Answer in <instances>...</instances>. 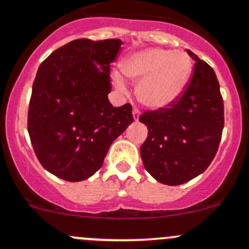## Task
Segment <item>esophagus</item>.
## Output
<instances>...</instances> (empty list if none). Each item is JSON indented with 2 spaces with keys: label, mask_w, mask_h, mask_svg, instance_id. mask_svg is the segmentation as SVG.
I'll return each mask as SVG.
<instances>
[{
  "label": "esophagus",
  "mask_w": 249,
  "mask_h": 249,
  "mask_svg": "<svg viewBox=\"0 0 249 249\" xmlns=\"http://www.w3.org/2000/svg\"><path fill=\"white\" fill-rule=\"evenodd\" d=\"M132 114H134V119H135V122H137V120H139V118H140V114H141L140 109H139V108H136V107H135V108H134V112H132Z\"/></svg>",
  "instance_id": "esophagus-1"
}]
</instances>
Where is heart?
I'll return each mask as SVG.
<instances>
[{"label":"heart","mask_w":249,"mask_h":249,"mask_svg":"<svg viewBox=\"0 0 249 249\" xmlns=\"http://www.w3.org/2000/svg\"><path fill=\"white\" fill-rule=\"evenodd\" d=\"M193 62L180 50L148 48L129 55L123 62V71H115L114 78L122 89L126 78L137 80V95L150 108H164L180 96L192 76Z\"/></svg>","instance_id":"b5f03b06"}]
</instances>
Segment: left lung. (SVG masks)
Listing matches in <instances>:
<instances>
[{
    "instance_id": "obj_1",
    "label": "left lung",
    "mask_w": 249,
    "mask_h": 249,
    "mask_svg": "<svg viewBox=\"0 0 249 249\" xmlns=\"http://www.w3.org/2000/svg\"><path fill=\"white\" fill-rule=\"evenodd\" d=\"M195 60L184 91L170 106L144 110L140 122L148 137L141 145L145 170L162 184L178 185L210 166L222 140L224 102L212 67L187 49Z\"/></svg>"
}]
</instances>
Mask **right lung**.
<instances>
[{"mask_svg":"<svg viewBox=\"0 0 249 249\" xmlns=\"http://www.w3.org/2000/svg\"><path fill=\"white\" fill-rule=\"evenodd\" d=\"M122 44L120 39H74L38 67L27 131L42 166L61 179L79 182L99 171L113 141L134 122L131 105L113 107L107 99L110 62Z\"/></svg>","mask_w":249,"mask_h":249,"instance_id":"add662e5","label":"right lung"}]
</instances>
